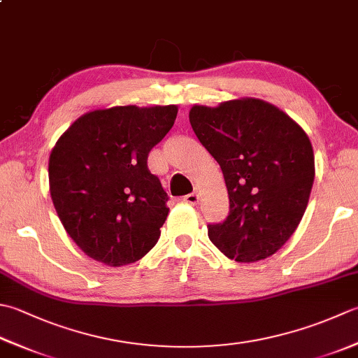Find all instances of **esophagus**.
Listing matches in <instances>:
<instances>
[{
  "label": "esophagus",
  "mask_w": 358,
  "mask_h": 358,
  "mask_svg": "<svg viewBox=\"0 0 358 358\" xmlns=\"http://www.w3.org/2000/svg\"><path fill=\"white\" fill-rule=\"evenodd\" d=\"M183 201H185V203H189V205H197V203H199V195H197V192H191V194L185 195Z\"/></svg>",
  "instance_id": "obj_1"
}]
</instances>
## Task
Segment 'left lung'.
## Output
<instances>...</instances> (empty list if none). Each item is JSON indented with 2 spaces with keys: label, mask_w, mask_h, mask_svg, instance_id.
Wrapping results in <instances>:
<instances>
[{
  "label": "left lung",
  "mask_w": 358,
  "mask_h": 358,
  "mask_svg": "<svg viewBox=\"0 0 358 358\" xmlns=\"http://www.w3.org/2000/svg\"><path fill=\"white\" fill-rule=\"evenodd\" d=\"M189 122L220 164L228 189L229 214L208 225L209 239L237 262L275 255L309 203L315 178L309 136L284 111L253 97L194 105Z\"/></svg>",
  "instance_id": "obj_1"
}]
</instances>
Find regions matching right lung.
Wrapping results in <instances>:
<instances>
[{
	"label": "right lung",
	"mask_w": 358,
	"mask_h": 358,
	"mask_svg": "<svg viewBox=\"0 0 358 358\" xmlns=\"http://www.w3.org/2000/svg\"><path fill=\"white\" fill-rule=\"evenodd\" d=\"M177 105H124L80 116L49 157V191L83 253L110 267L133 264L159 239L167 194L147 167L172 129Z\"/></svg>",
	"instance_id": "1"
}]
</instances>
